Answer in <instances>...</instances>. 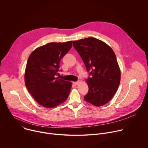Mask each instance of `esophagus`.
<instances>
[{
    "mask_svg": "<svg viewBox=\"0 0 148 148\" xmlns=\"http://www.w3.org/2000/svg\"><path fill=\"white\" fill-rule=\"evenodd\" d=\"M79 81H75V82H73V84L75 86H77L79 84Z\"/></svg>",
    "mask_w": 148,
    "mask_h": 148,
    "instance_id": "34e87169",
    "label": "esophagus"
}]
</instances>
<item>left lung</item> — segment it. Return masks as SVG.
<instances>
[{
	"label": "left lung",
	"instance_id": "8db88e82",
	"mask_svg": "<svg viewBox=\"0 0 148 148\" xmlns=\"http://www.w3.org/2000/svg\"><path fill=\"white\" fill-rule=\"evenodd\" d=\"M73 46L89 72V90L84 99L94 106L108 102L116 93L121 71L113 50L103 41L94 37L73 41Z\"/></svg>",
	"mask_w": 148,
	"mask_h": 148
}]
</instances>
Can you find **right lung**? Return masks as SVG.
<instances>
[{"label": "right lung", "mask_w": 148, "mask_h": 148, "mask_svg": "<svg viewBox=\"0 0 148 148\" xmlns=\"http://www.w3.org/2000/svg\"><path fill=\"white\" fill-rule=\"evenodd\" d=\"M72 42L48 43L34 50L28 58L26 87L34 99L45 108L58 106L69 95L71 82L56 75L60 61L71 49Z\"/></svg>", "instance_id": "1"}]
</instances>
